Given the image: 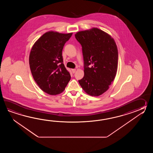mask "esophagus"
Listing matches in <instances>:
<instances>
[{"label":"esophagus","mask_w":153,"mask_h":153,"mask_svg":"<svg viewBox=\"0 0 153 153\" xmlns=\"http://www.w3.org/2000/svg\"><path fill=\"white\" fill-rule=\"evenodd\" d=\"M72 72H73V73H75V71H76V69H72Z\"/></svg>","instance_id":"1"}]
</instances>
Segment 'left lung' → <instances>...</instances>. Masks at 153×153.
<instances>
[{"label": "left lung", "mask_w": 153, "mask_h": 153, "mask_svg": "<svg viewBox=\"0 0 153 153\" xmlns=\"http://www.w3.org/2000/svg\"><path fill=\"white\" fill-rule=\"evenodd\" d=\"M75 38L82 46L84 76L79 80L81 88L92 96L109 88L117 74V46L114 39L97 28L77 33Z\"/></svg>", "instance_id": "8db88e82"}]
</instances>
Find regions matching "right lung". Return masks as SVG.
I'll list each match as a JSON object with an SVG mask.
<instances>
[{
  "label": "right lung",
  "mask_w": 153,
  "mask_h": 153,
  "mask_svg": "<svg viewBox=\"0 0 153 153\" xmlns=\"http://www.w3.org/2000/svg\"><path fill=\"white\" fill-rule=\"evenodd\" d=\"M72 34L48 32L33 46L29 59L31 73L39 88L48 94H61L71 80L62 55L63 46Z\"/></svg>",
  "instance_id": "1"
}]
</instances>
